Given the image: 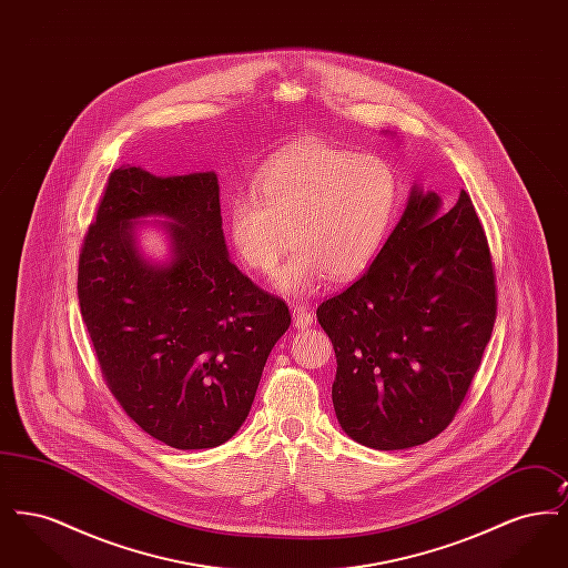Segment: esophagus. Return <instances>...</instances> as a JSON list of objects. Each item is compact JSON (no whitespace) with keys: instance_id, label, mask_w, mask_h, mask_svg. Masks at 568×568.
Wrapping results in <instances>:
<instances>
[{"instance_id":"obj_1","label":"esophagus","mask_w":568,"mask_h":568,"mask_svg":"<svg viewBox=\"0 0 568 568\" xmlns=\"http://www.w3.org/2000/svg\"><path fill=\"white\" fill-rule=\"evenodd\" d=\"M294 325L297 329H306L313 325V315L306 311V306H302V304L294 306Z\"/></svg>"}]
</instances>
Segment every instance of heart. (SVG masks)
Returning <instances> with one entry per match:
<instances>
[{
    "label": "heart",
    "mask_w": 568,
    "mask_h": 568,
    "mask_svg": "<svg viewBox=\"0 0 568 568\" xmlns=\"http://www.w3.org/2000/svg\"><path fill=\"white\" fill-rule=\"evenodd\" d=\"M398 193L394 168L377 155L300 142L255 176L253 193L227 202V236L244 266L262 274L276 271L292 241L274 287L311 296L327 276L352 281L375 262Z\"/></svg>",
    "instance_id": "obj_1"
}]
</instances>
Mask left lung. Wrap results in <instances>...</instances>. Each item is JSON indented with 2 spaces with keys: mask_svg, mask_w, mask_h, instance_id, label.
<instances>
[{
  "mask_svg": "<svg viewBox=\"0 0 568 568\" xmlns=\"http://www.w3.org/2000/svg\"><path fill=\"white\" fill-rule=\"evenodd\" d=\"M317 320L336 353L332 403L353 440L408 449L443 433L496 322L486 232L466 191L452 211L413 185L375 262Z\"/></svg>",
  "mask_w": 568,
  "mask_h": 568,
  "instance_id": "obj_1",
  "label": "left lung"
}]
</instances>
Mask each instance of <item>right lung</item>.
<instances>
[{
  "label": "right lung",
  "mask_w": 568,
  "mask_h": 568,
  "mask_svg": "<svg viewBox=\"0 0 568 568\" xmlns=\"http://www.w3.org/2000/svg\"><path fill=\"white\" fill-rule=\"evenodd\" d=\"M162 220L171 255L146 261L136 223ZM79 302L119 405L174 449H211L243 426L287 304L227 253L215 172H110L79 257Z\"/></svg>",
  "instance_id": "obj_1"
}]
</instances>
